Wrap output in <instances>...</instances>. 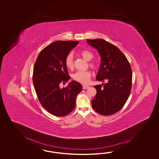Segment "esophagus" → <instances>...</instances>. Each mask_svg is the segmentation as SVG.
I'll return each instance as SVG.
<instances>
[{
	"instance_id": "1",
	"label": "esophagus",
	"mask_w": 159,
	"mask_h": 159,
	"mask_svg": "<svg viewBox=\"0 0 159 159\" xmlns=\"http://www.w3.org/2000/svg\"><path fill=\"white\" fill-rule=\"evenodd\" d=\"M82 88H83V89H88V88H89V86H86V85H83Z\"/></svg>"
}]
</instances>
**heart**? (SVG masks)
Wrapping results in <instances>:
<instances>
[{"label":"heart","mask_w":159,"mask_h":159,"mask_svg":"<svg viewBox=\"0 0 159 159\" xmlns=\"http://www.w3.org/2000/svg\"><path fill=\"white\" fill-rule=\"evenodd\" d=\"M80 54L82 57L87 61H90L94 57L93 53L88 50H83L81 51ZM65 64L68 69H72L73 68L74 57L73 54L72 53L68 54V56L66 58ZM90 66L94 69H96L98 68V64L95 62H91L90 63ZM91 75L90 71H78L73 75L72 77L75 81L78 82L82 84H87L90 81Z\"/></svg>","instance_id":"obj_1"}]
</instances>
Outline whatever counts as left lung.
<instances>
[{"instance_id":"left-lung-1","label":"left lung","mask_w":159,"mask_h":159,"mask_svg":"<svg viewBox=\"0 0 159 159\" xmlns=\"http://www.w3.org/2000/svg\"><path fill=\"white\" fill-rule=\"evenodd\" d=\"M98 51L101 63L97 80L107 83L95 85L97 94L91 101L95 111L111 115L124 106L131 93L132 70L128 60L118 48L103 39H87Z\"/></svg>"}]
</instances>
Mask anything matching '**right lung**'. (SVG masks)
<instances>
[{
  "mask_svg": "<svg viewBox=\"0 0 159 159\" xmlns=\"http://www.w3.org/2000/svg\"><path fill=\"white\" fill-rule=\"evenodd\" d=\"M78 41H57L41 51L34 65L33 82L41 105L51 114L64 116L75 108L77 95L82 89L81 84L70 82L66 88L60 84L68 82L65 60Z\"/></svg>",
  "mask_w": 159,
  "mask_h": 159,
  "instance_id": "obj_1",
  "label": "right lung"
}]
</instances>
